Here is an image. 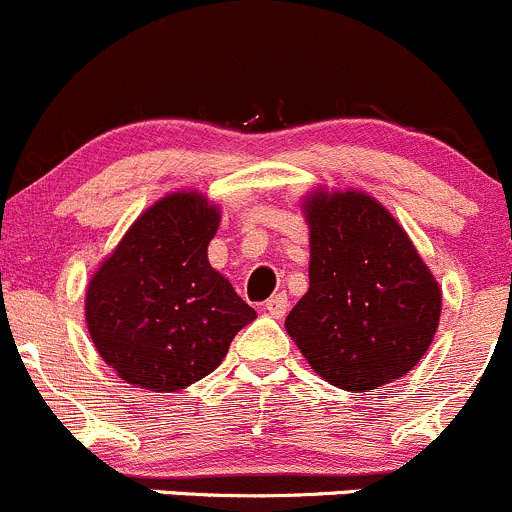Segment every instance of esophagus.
Returning a JSON list of instances; mask_svg holds the SVG:
<instances>
[{"label":"esophagus","instance_id":"esophagus-1","mask_svg":"<svg viewBox=\"0 0 512 512\" xmlns=\"http://www.w3.org/2000/svg\"><path fill=\"white\" fill-rule=\"evenodd\" d=\"M263 308H266L268 316L283 318V316H286V311H288L286 293H276V296H271L266 303H263Z\"/></svg>","mask_w":512,"mask_h":512}]
</instances>
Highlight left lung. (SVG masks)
<instances>
[{
    "instance_id": "8db88e82",
    "label": "left lung",
    "mask_w": 512,
    "mask_h": 512,
    "mask_svg": "<svg viewBox=\"0 0 512 512\" xmlns=\"http://www.w3.org/2000/svg\"><path fill=\"white\" fill-rule=\"evenodd\" d=\"M308 291L286 331L331 386L371 393L406 376L438 331L443 293L396 216L358 189L303 196Z\"/></svg>"
}]
</instances>
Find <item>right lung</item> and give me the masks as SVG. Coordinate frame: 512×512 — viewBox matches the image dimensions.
Listing matches in <instances>:
<instances>
[{
	"label": "right lung",
	"instance_id": "add662e5",
	"mask_svg": "<svg viewBox=\"0 0 512 512\" xmlns=\"http://www.w3.org/2000/svg\"><path fill=\"white\" fill-rule=\"evenodd\" d=\"M221 206L171 191L141 211L86 283L94 348L121 381L176 393L216 371L256 311L209 263Z\"/></svg>",
	"mask_w": 512,
	"mask_h": 512
}]
</instances>
